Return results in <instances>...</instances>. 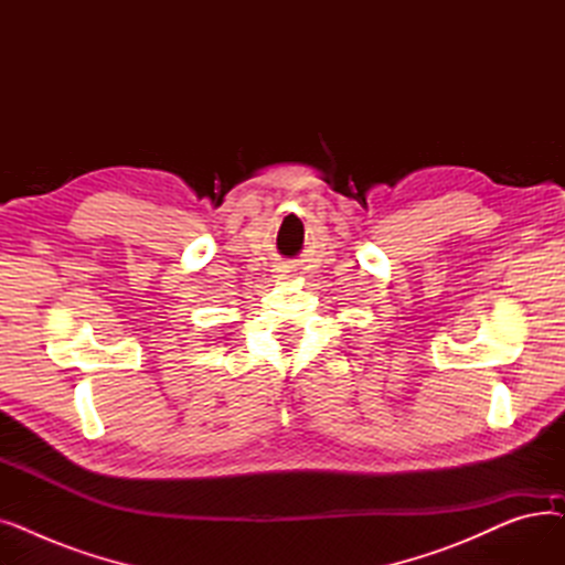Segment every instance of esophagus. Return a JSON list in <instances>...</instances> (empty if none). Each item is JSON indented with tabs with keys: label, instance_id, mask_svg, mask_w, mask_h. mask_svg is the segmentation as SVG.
Returning <instances> with one entry per match:
<instances>
[{
	"label": "esophagus",
	"instance_id": "obj_1",
	"mask_svg": "<svg viewBox=\"0 0 565 565\" xmlns=\"http://www.w3.org/2000/svg\"><path fill=\"white\" fill-rule=\"evenodd\" d=\"M277 277H279L281 281H288V279L292 277V270H290V267H279V270H277Z\"/></svg>",
	"mask_w": 565,
	"mask_h": 565
}]
</instances>
